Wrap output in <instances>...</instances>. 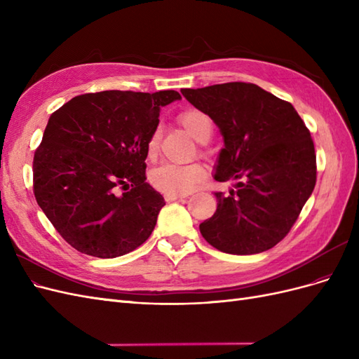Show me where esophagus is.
I'll list each match as a JSON object with an SVG mask.
<instances>
[{
    "mask_svg": "<svg viewBox=\"0 0 359 359\" xmlns=\"http://www.w3.org/2000/svg\"><path fill=\"white\" fill-rule=\"evenodd\" d=\"M186 198V194H165L166 202H173V201H180Z\"/></svg>",
    "mask_w": 359,
    "mask_h": 359,
    "instance_id": "34e87169",
    "label": "esophagus"
}]
</instances>
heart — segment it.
Here are the masks:
<instances>
[{"mask_svg": "<svg viewBox=\"0 0 359 359\" xmlns=\"http://www.w3.org/2000/svg\"><path fill=\"white\" fill-rule=\"evenodd\" d=\"M180 123L186 128V132L193 136L198 142H202L206 132L211 130V121L206 114L189 109L180 115ZM158 145L157 135L151 136L148 140V156L154 157ZM206 170L201 163H190V165H172V163H163L154 168L149 173V181L153 186L166 194H187L193 189H196L205 180Z\"/></svg>", "mask_w": 359, "mask_h": 359, "instance_id": "b5f03b06", "label": "heart"}]
</instances>
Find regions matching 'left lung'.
Segmentation results:
<instances>
[{"instance_id": "1", "label": "left lung", "mask_w": 359, "mask_h": 359, "mask_svg": "<svg viewBox=\"0 0 359 359\" xmlns=\"http://www.w3.org/2000/svg\"><path fill=\"white\" fill-rule=\"evenodd\" d=\"M182 95L219 127L224 147L215 181L217 210L199 224L206 243L229 255H256L278 244L311 196L316 154L309 128L290 103L255 83L182 88Z\"/></svg>"}]
</instances>
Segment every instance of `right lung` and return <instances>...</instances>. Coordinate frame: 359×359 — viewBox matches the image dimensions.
Here are the masks:
<instances>
[{
	"mask_svg": "<svg viewBox=\"0 0 359 359\" xmlns=\"http://www.w3.org/2000/svg\"><path fill=\"white\" fill-rule=\"evenodd\" d=\"M177 91H102L74 97L49 118L34 154V196L83 255L112 259L153 233L161 194L145 182L148 140ZM130 187L118 195L116 189Z\"/></svg>",
	"mask_w": 359,
	"mask_h": 359,
	"instance_id": "right-lung-1",
	"label": "right lung"
}]
</instances>
